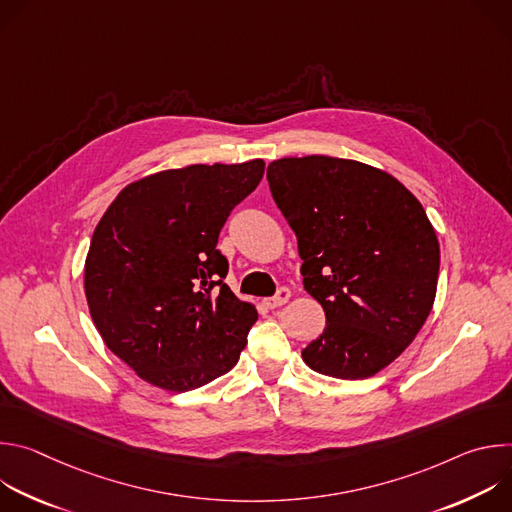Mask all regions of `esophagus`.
Instances as JSON below:
<instances>
[{"label":"esophagus","instance_id":"1","mask_svg":"<svg viewBox=\"0 0 512 512\" xmlns=\"http://www.w3.org/2000/svg\"><path fill=\"white\" fill-rule=\"evenodd\" d=\"M289 298H291V291H289L287 287H281V289L277 291V296L263 300V304H265L269 310H275V308H281L283 304H287Z\"/></svg>","mask_w":512,"mask_h":512}]
</instances>
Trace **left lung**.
Returning a JSON list of instances; mask_svg holds the SVG:
<instances>
[{
  "label": "left lung",
  "mask_w": 512,
  "mask_h": 512,
  "mask_svg": "<svg viewBox=\"0 0 512 512\" xmlns=\"http://www.w3.org/2000/svg\"><path fill=\"white\" fill-rule=\"evenodd\" d=\"M267 180L298 237L304 287L326 314L304 362L336 379L375 377L435 300L440 243L421 202L385 170L330 156L281 158Z\"/></svg>",
  "instance_id": "left-lung-1"
}]
</instances>
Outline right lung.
<instances>
[{"label": "right lung", "instance_id": "add662e5", "mask_svg": "<svg viewBox=\"0 0 512 512\" xmlns=\"http://www.w3.org/2000/svg\"><path fill=\"white\" fill-rule=\"evenodd\" d=\"M265 162L192 164L127 184L93 233L85 296L107 344L139 379L172 393L229 373L257 310L223 279L216 249Z\"/></svg>", "mask_w": 512, "mask_h": 512}]
</instances>
